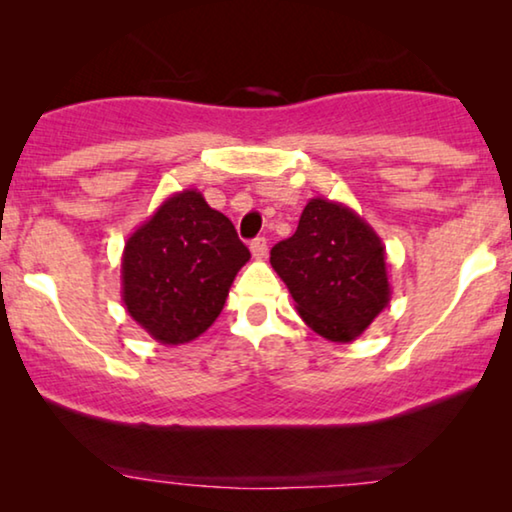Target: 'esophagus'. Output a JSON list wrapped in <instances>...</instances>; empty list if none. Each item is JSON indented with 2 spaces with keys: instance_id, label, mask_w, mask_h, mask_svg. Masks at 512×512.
<instances>
[{
  "instance_id": "esophagus-1",
  "label": "esophagus",
  "mask_w": 512,
  "mask_h": 512,
  "mask_svg": "<svg viewBox=\"0 0 512 512\" xmlns=\"http://www.w3.org/2000/svg\"><path fill=\"white\" fill-rule=\"evenodd\" d=\"M249 249H251V256H254L256 261H263V258L268 256V242H265V237H256V240L249 244Z\"/></svg>"
}]
</instances>
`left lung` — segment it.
Returning <instances> with one entry per match:
<instances>
[{"mask_svg":"<svg viewBox=\"0 0 512 512\" xmlns=\"http://www.w3.org/2000/svg\"><path fill=\"white\" fill-rule=\"evenodd\" d=\"M270 263L300 319L331 342H352L391 300L380 235L342 202L312 198Z\"/></svg>","mask_w":512,"mask_h":512,"instance_id":"1","label":"left lung"}]
</instances>
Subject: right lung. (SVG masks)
Here are the masks:
<instances>
[{
	"mask_svg": "<svg viewBox=\"0 0 512 512\" xmlns=\"http://www.w3.org/2000/svg\"><path fill=\"white\" fill-rule=\"evenodd\" d=\"M249 258L228 216L209 207L198 188H186L125 242L123 305L160 345H184L214 324Z\"/></svg>",
	"mask_w": 512,
	"mask_h": 512,
	"instance_id": "right-lung-1",
	"label": "right lung"
}]
</instances>
